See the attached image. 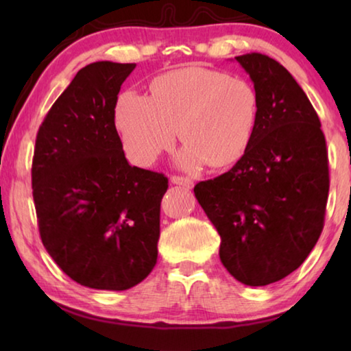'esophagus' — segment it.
Returning a JSON list of instances; mask_svg holds the SVG:
<instances>
[{"label":"esophagus","mask_w":351,"mask_h":351,"mask_svg":"<svg viewBox=\"0 0 351 351\" xmlns=\"http://www.w3.org/2000/svg\"><path fill=\"white\" fill-rule=\"evenodd\" d=\"M171 182L178 184V186L186 187V189H192L193 187V181L190 180V178H184V176L173 175V176H171Z\"/></svg>","instance_id":"34e87169"}]
</instances>
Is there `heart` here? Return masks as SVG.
Wrapping results in <instances>:
<instances>
[{
  "instance_id": "1",
  "label": "heart",
  "mask_w": 351,
  "mask_h": 351,
  "mask_svg": "<svg viewBox=\"0 0 351 351\" xmlns=\"http://www.w3.org/2000/svg\"><path fill=\"white\" fill-rule=\"evenodd\" d=\"M258 119V96L245 79L207 68H187L158 77L152 97L121 94L116 123L134 162L152 164L175 144L178 128L186 145L176 162L199 170L226 167L245 154Z\"/></svg>"
}]
</instances>
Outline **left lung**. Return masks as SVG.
I'll return each mask as SVG.
<instances>
[{
    "instance_id": "8db88e82",
    "label": "left lung",
    "mask_w": 351,
    "mask_h": 351,
    "mask_svg": "<svg viewBox=\"0 0 351 351\" xmlns=\"http://www.w3.org/2000/svg\"><path fill=\"white\" fill-rule=\"evenodd\" d=\"M235 60L258 96L254 138L232 169L193 192L221 237L224 268L265 287L299 268L322 234L328 152L317 112L287 68L258 52Z\"/></svg>"
}]
</instances>
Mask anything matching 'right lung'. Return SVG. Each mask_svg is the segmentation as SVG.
Returning <instances> with one entry per match:
<instances>
[{"mask_svg":"<svg viewBox=\"0 0 351 351\" xmlns=\"http://www.w3.org/2000/svg\"><path fill=\"white\" fill-rule=\"evenodd\" d=\"M134 63L82 68L47 111L35 141L32 195L47 254L83 287L123 291L158 260L167 176L132 167L114 123Z\"/></svg>","mask_w":351,"mask_h":351,"instance_id":"1","label":"right lung"}]
</instances>
